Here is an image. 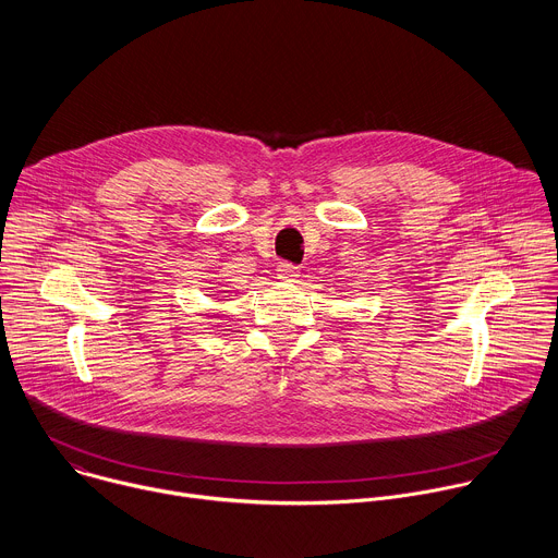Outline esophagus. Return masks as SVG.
<instances>
[{
  "label": "esophagus",
  "instance_id": "obj_1",
  "mask_svg": "<svg viewBox=\"0 0 558 558\" xmlns=\"http://www.w3.org/2000/svg\"><path fill=\"white\" fill-rule=\"evenodd\" d=\"M278 278L280 280H293L295 276H298V267L293 265V263H289V260H282V263H278Z\"/></svg>",
  "mask_w": 558,
  "mask_h": 558
}]
</instances>
